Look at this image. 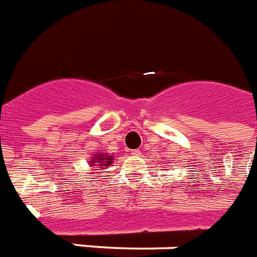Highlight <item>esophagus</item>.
Returning <instances> with one entry per match:
<instances>
[{
  "label": "esophagus",
  "instance_id": "esophagus-1",
  "mask_svg": "<svg viewBox=\"0 0 257 257\" xmlns=\"http://www.w3.org/2000/svg\"><path fill=\"white\" fill-rule=\"evenodd\" d=\"M131 155H133V157H139V155H141V151H139V150H133V151H131Z\"/></svg>",
  "mask_w": 257,
  "mask_h": 257
}]
</instances>
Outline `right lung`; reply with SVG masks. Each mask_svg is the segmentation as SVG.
Listing matches in <instances>:
<instances>
[{
  "instance_id": "1",
  "label": "right lung",
  "mask_w": 257,
  "mask_h": 257,
  "mask_svg": "<svg viewBox=\"0 0 257 257\" xmlns=\"http://www.w3.org/2000/svg\"><path fill=\"white\" fill-rule=\"evenodd\" d=\"M112 162H114L112 155H108L106 153H95L91 155V159L89 161V166L94 172H102L104 171V168L111 166Z\"/></svg>"
}]
</instances>
